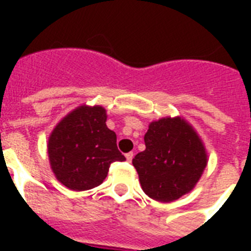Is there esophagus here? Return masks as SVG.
I'll return each mask as SVG.
<instances>
[{
	"mask_svg": "<svg viewBox=\"0 0 251 251\" xmlns=\"http://www.w3.org/2000/svg\"><path fill=\"white\" fill-rule=\"evenodd\" d=\"M125 156H126V160L131 161V160H133V157H134V153L133 152H127Z\"/></svg>",
	"mask_w": 251,
	"mask_h": 251,
	"instance_id": "obj_1",
	"label": "esophagus"
}]
</instances>
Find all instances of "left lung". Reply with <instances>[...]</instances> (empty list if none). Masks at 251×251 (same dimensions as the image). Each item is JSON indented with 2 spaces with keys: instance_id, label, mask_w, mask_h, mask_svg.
Segmentation results:
<instances>
[{
  "instance_id": "1",
  "label": "left lung",
  "mask_w": 251,
  "mask_h": 251,
  "mask_svg": "<svg viewBox=\"0 0 251 251\" xmlns=\"http://www.w3.org/2000/svg\"><path fill=\"white\" fill-rule=\"evenodd\" d=\"M145 145L146 150L135 155L133 165L143 191L159 202H173L189 193L207 165L202 142L178 117L150 124Z\"/></svg>"
}]
</instances>
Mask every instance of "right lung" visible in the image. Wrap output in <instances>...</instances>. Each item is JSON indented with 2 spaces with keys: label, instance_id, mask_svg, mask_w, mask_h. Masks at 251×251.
Here are the masks:
<instances>
[{
  "label": "right lung",
  "instance_id": "obj_1",
  "mask_svg": "<svg viewBox=\"0 0 251 251\" xmlns=\"http://www.w3.org/2000/svg\"><path fill=\"white\" fill-rule=\"evenodd\" d=\"M102 106H80L56 126L48 155L57 179L72 190H90L105 179L114 161L126 160Z\"/></svg>",
  "mask_w": 251,
  "mask_h": 251
}]
</instances>
